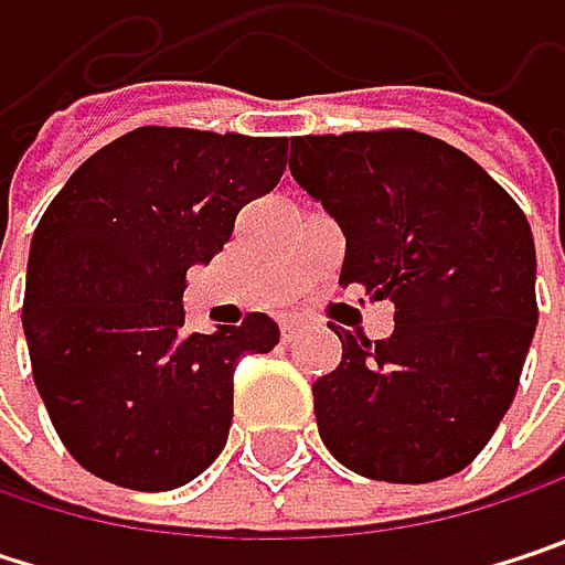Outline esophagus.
I'll return each instance as SVG.
<instances>
[{"mask_svg": "<svg viewBox=\"0 0 565 565\" xmlns=\"http://www.w3.org/2000/svg\"><path fill=\"white\" fill-rule=\"evenodd\" d=\"M281 337H284V343H294V340L300 337V323H294V320L281 323Z\"/></svg>", "mask_w": 565, "mask_h": 565, "instance_id": "1", "label": "esophagus"}]
</instances>
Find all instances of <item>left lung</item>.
<instances>
[{"mask_svg": "<svg viewBox=\"0 0 565 565\" xmlns=\"http://www.w3.org/2000/svg\"><path fill=\"white\" fill-rule=\"evenodd\" d=\"M294 182L347 238L340 284L395 303V330H340L313 383L317 428L350 471L428 484L468 468L508 415L536 330L526 215L468 153L415 134L294 137Z\"/></svg>", "mask_w": 565, "mask_h": 565, "instance_id": "8db88e82", "label": "left lung"}]
</instances>
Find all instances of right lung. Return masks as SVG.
<instances>
[{
  "instance_id": "1",
  "label": "right lung",
  "mask_w": 565,
  "mask_h": 565,
  "mask_svg": "<svg viewBox=\"0 0 565 565\" xmlns=\"http://www.w3.org/2000/svg\"><path fill=\"white\" fill-rule=\"evenodd\" d=\"M284 137L140 127L84 160L29 252L22 327L57 438L90 475L172 491L225 448L242 356L281 340L268 313L185 330V271L271 192Z\"/></svg>"
}]
</instances>
